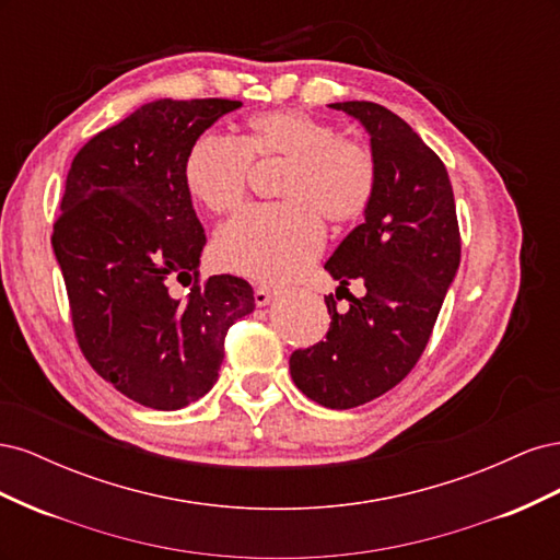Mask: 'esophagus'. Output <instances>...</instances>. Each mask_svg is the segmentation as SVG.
I'll list each match as a JSON object with an SVG mask.
<instances>
[{"mask_svg":"<svg viewBox=\"0 0 560 560\" xmlns=\"http://www.w3.org/2000/svg\"><path fill=\"white\" fill-rule=\"evenodd\" d=\"M273 296L276 292L268 290V287H257V290H254V303H257V306H268Z\"/></svg>","mask_w":560,"mask_h":560,"instance_id":"obj_1","label":"esophagus"}]
</instances>
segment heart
Here are the masks:
<instances>
[{
    "mask_svg": "<svg viewBox=\"0 0 560 560\" xmlns=\"http://www.w3.org/2000/svg\"><path fill=\"white\" fill-rule=\"evenodd\" d=\"M249 163H284L282 206L252 210L217 233V261L261 282L301 276L325 247V224H354L378 189L376 156L366 144L299 109L249 116L238 140L202 135L184 156L182 179L212 214L238 212L249 191Z\"/></svg>",
    "mask_w": 560,
    "mask_h": 560,
    "instance_id": "obj_1",
    "label": "heart"
}]
</instances>
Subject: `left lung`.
I'll return each instance as SVG.
<instances>
[{
  "mask_svg": "<svg viewBox=\"0 0 560 560\" xmlns=\"http://www.w3.org/2000/svg\"><path fill=\"white\" fill-rule=\"evenodd\" d=\"M366 128L378 165V189L364 222L336 247L325 268L347 290L349 308H335L327 341L294 350L290 374L303 395L327 409H352L401 383L425 350L455 270L460 229L446 165L418 132L389 109L352 100L334 103Z\"/></svg>",
  "mask_w": 560,
  "mask_h": 560,
  "instance_id": "1",
  "label": "left lung"
}]
</instances>
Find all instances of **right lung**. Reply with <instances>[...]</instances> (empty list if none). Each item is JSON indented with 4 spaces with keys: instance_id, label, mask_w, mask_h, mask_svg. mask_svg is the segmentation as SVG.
<instances>
[{
    "instance_id": "obj_1",
    "label": "right lung",
    "mask_w": 560,
    "mask_h": 560,
    "mask_svg": "<svg viewBox=\"0 0 560 560\" xmlns=\"http://www.w3.org/2000/svg\"><path fill=\"white\" fill-rule=\"evenodd\" d=\"M238 100H156L79 149L54 224L77 343L118 393L177 411L210 393L249 282H200L206 231L182 179L189 147ZM182 281L190 294L179 298Z\"/></svg>"
}]
</instances>
